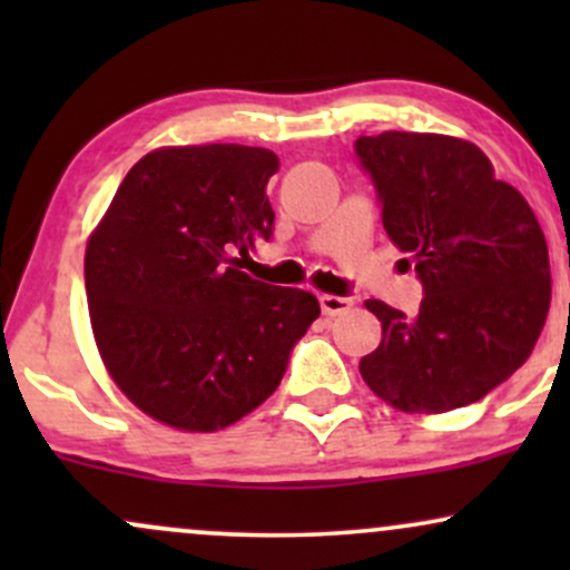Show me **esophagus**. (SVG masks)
<instances>
[{
    "label": "esophagus",
    "mask_w": 570,
    "mask_h": 570,
    "mask_svg": "<svg viewBox=\"0 0 570 570\" xmlns=\"http://www.w3.org/2000/svg\"><path fill=\"white\" fill-rule=\"evenodd\" d=\"M318 303H322V311L326 316H337V313L348 311L353 305V297H337V294H322L318 297Z\"/></svg>",
    "instance_id": "obj_1"
}]
</instances>
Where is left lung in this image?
I'll return each mask as SVG.
<instances>
[{
  "label": "left lung",
  "mask_w": 570,
  "mask_h": 570,
  "mask_svg": "<svg viewBox=\"0 0 570 570\" xmlns=\"http://www.w3.org/2000/svg\"><path fill=\"white\" fill-rule=\"evenodd\" d=\"M356 155L423 284L415 316L364 303L383 340L358 372L402 412L466 407L520 370L544 330L552 273L539 219L472 141L385 130L358 136Z\"/></svg>",
  "instance_id": "1"
}]
</instances>
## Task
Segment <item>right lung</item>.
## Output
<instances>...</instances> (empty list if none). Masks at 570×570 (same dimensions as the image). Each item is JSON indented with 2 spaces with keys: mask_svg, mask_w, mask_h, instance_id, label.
<instances>
[{
  "mask_svg": "<svg viewBox=\"0 0 570 570\" xmlns=\"http://www.w3.org/2000/svg\"><path fill=\"white\" fill-rule=\"evenodd\" d=\"M271 149L160 147L130 168L85 248L94 337L117 389L179 431L257 410L318 318L316 294L240 271L273 235Z\"/></svg>",
  "mask_w": 570,
  "mask_h": 570,
  "instance_id": "right-lung-1",
  "label": "right lung"
}]
</instances>
